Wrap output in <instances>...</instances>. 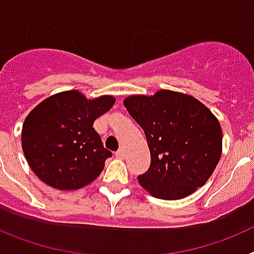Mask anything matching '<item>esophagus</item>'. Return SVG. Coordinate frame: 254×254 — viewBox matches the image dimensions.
I'll list each match as a JSON object with an SVG mask.
<instances>
[{
    "label": "esophagus",
    "mask_w": 254,
    "mask_h": 254,
    "mask_svg": "<svg viewBox=\"0 0 254 254\" xmlns=\"http://www.w3.org/2000/svg\"><path fill=\"white\" fill-rule=\"evenodd\" d=\"M116 158H118V159H125L126 158V152H125V150H118V151L116 152Z\"/></svg>",
    "instance_id": "34e87169"
}]
</instances>
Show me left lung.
Instances as JSON below:
<instances>
[{"mask_svg": "<svg viewBox=\"0 0 254 254\" xmlns=\"http://www.w3.org/2000/svg\"><path fill=\"white\" fill-rule=\"evenodd\" d=\"M126 109L145 132L151 163L138 183L160 199H181L202 187L223 151V131L205 104L188 94L131 95Z\"/></svg>", "mask_w": 254, "mask_h": 254, "instance_id": "left-lung-1", "label": "left lung"}]
</instances>
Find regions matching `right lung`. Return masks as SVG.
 Returning <instances> with one entry per match:
<instances>
[{
  "mask_svg": "<svg viewBox=\"0 0 254 254\" xmlns=\"http://www.w3.org/2000/svg\"><path fill=\"white\" fill-rule=\"evenodd\" d=\"M114 96L87 99L77 90L49 96L26 116L21 131L29 167L46 185L72 190L90 185L112 152L93 125L113 107Z\"/></svg>",
  "mask_w": 254,
  "mask_h": 254,
  "instance_id": "1",
  "label": "right lung"
}]
</instances>
